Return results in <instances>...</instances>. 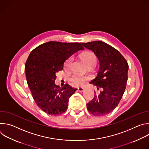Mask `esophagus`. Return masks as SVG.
I'll use <instances>...</instances> for the list:
<instances>
[{
    "mask_svg": "<svg viewBox=\"0 0 149 149\" xmlns=\"http://www.w3.org/2000/svg\"><path fill=\"white\" fill-rule=\"evenodd\" d=\"M84 90H84V88H81V87L78 88V91L79 92H83Z\"/></svg>",
    "mask_w": 149,
    "mask_h": 149,
    "instance_id": "34e87169",
    "label": "esophagus"
}]
</instances>
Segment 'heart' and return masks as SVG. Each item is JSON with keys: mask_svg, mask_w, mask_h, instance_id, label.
<instances>
[{"mask_svg": "<svg viewBox=\"0 0 149 149\" xmlns=\"http://www.w3.org/2000/svg\"><path fill=\"white\" fill-rule=\"evenodd\" d=\"M81 58L82 61L87 65L90 63H94L95 65L97 62V58L95 55L90 52H86L81 55ZM73 59L72 56H70L68 58L65 62V67L66 68H70ZM88 79V77L86 75H82L79 74H74L71 77V81L72 84L75 86H82L84 84L85 81Z\"/></svg>", "mask_w": 149, "mask_h": 149, "instance_id": "1", "label": "heart"}]
</instances>
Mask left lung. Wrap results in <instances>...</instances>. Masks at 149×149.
I'll list each match as a JSON object with an SVG mask.
<instances>
[{
  "instance_id": "1",
  "label": "left lung",
  "mask_w": 149,
  "mask_h": 149,
  "mask_svg": "<svg viewBox=\"0 0 149 149\" xmlns=\"http://www.w3.org/2000/svg\"><path fill=\"white\" fill-rule=\"evenodd\" d=\"M97 57L100 68L91 84L103 91L87 104V110L94 116H101L113 111L124 93L128 79L129 65L118 51L100 40L81 43Z\"/></svg>"
}]
</instances>
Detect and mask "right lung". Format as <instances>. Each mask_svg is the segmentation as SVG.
<instances>
[{
    "mask_svg": "<svg viewBox=\"0 0 149 149\" xmlns=\"http://www.w3.org/2000/svg\"><path fill=\"white\" fill-rule=\"evenodd\" d=\"M84 49L77 42L51 41L30 53L25 63L27 83L37 105L47 114L57 116L67 110L69 98L77 90L67 84L62 87L56 85L55 74L63 70L65 60Z\"/></svg>",
    "mask_w": 149,
    "mask_h": 149,
    "instance_id": "add662e5",
    "label": "right lung"
}]
</instances>
